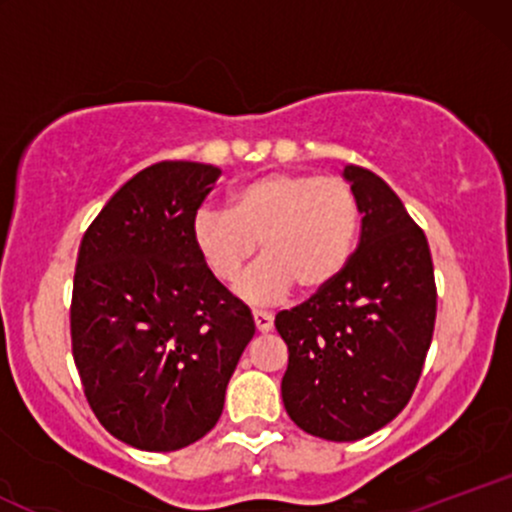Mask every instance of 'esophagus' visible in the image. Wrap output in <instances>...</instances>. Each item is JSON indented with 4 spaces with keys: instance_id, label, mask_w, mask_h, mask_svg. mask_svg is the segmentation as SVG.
<instances>
[{
    "instance_id": "34e87169",
    "label": "esophagus",
    "mask_w": 512,
    "mask_h": 512,
    "mask_svg": "<svg viewBox=\"0 0 512 512\" xmlns=\"http://www.w3.org/2000/svg\"><path fill=\"white\" fill-rule=\"evenodd\" d=\"M252 317H255V327H257V332H269L274 327V317H272V313H264V310H255V313H252Z\"/></svg>"
}]
</instances>
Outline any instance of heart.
Returning a JSON list of instances; mask_svg holds the SVG:
<instances>
[{
    "label": "heart",
    "mask_w": 512,
    "mask_h": 512,
    "mask_svg": "<svg viewBox=\"0 0 512 512\" xmlns=\"http://www.w3.org/2000/svg\"><path fill=\"white\" fill-rule=\"evenodd\" d=\"M361 202L342 178L267 173L231 192V211L199 209L192 240L209 272L233 281L262 245V260L238 279L236 293L252 305L330 286L354 257Z\"/></svg>",
    "instance_id": "b5f03b06"
}]
</instances>
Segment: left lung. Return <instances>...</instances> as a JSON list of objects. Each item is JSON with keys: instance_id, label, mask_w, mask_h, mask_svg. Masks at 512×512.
I'll list each match as a JSON object with an SVG mask.
<instances>
[{"instance_id": "8db88e82", "label": "left lung", "mask_w": 512, "mask_h": 512, "mask_svg": "<svg viewBox=\"0 0 512 512\" xmlns=\"http://www.w3.org/2000/svg\"><path fill=\"white\" fill-rule=\"evenodd\" d=\"M361 202V240L330 286L274 325L289 346L281 380L286 414L334 443L390 424L419 383L436 325L428 240L383 178L344 166Z\"/></svg>"}]
</instances>
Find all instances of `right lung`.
Listing matches in <instances>:
<instances>
[{
  "mask_svg": "<svg viewBox=\"0 0 512 512\" xmlns=\"http://www.w3.org/2000/svg\"><path fill=\"white\" fill-rule=\"evenodd\" d=\"M221 168L161 161L129 178L76 257L72 351L93 414L137 450L173 452L219 421L255 334L250 308L209 272L192 219Z\"/></svg>",
  "mask_w": 512,
  "mask_h": 512,
  "instance_id": "obj_1",
  "label": "right lung"
}]
</instances>
